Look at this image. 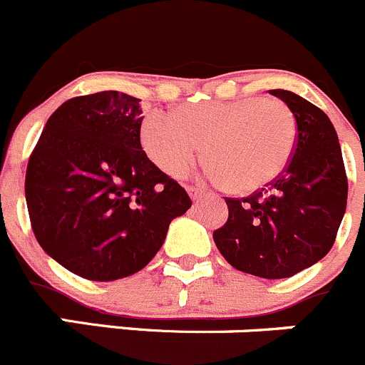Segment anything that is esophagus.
I'll return each instance as SVG.
<instances>
[{
    "label": "esophagus",
    "instance_id": "obj_1",
    "mask_svg": "<svg viewBox=\"0 0 365 365\" xmlns=\"http://www.w3.org/2000/svg\"><path fill=\"white\" fill-rule=\"evenodd\" d=\"M187 192L190 194V198L192 200H198V198H202V194H203V190L200 189V187H192V185H187Z\"/></svg>",
    "mask_w": 365,
    "mask_h": 365
}]
</instances>
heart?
I'll use <instances>...</instances> for the list:
<instances>
[{
    "label": "heart",
    "instance_id": "1",
    "mask_svg": "<svg viewBox=\"0 0 365 365\" xmlns=\"http://www.w3.org/2000/svg\"><path fill=\"white\" fill-rule=\"evenodd\" d=\"M140 140L149 158L175 178L192 169L205 142L210 178L247 194L284 171L297 142V122L277 98L205 101L180 106L175 115L148 113Z\"/></svg>",
    "mask_w": 365,
    "mask_h": 365
}]
</instances>
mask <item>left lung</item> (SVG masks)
Returning a JSON list of instances; mask_svg holds the SVG:
<instances>
[{
	"label": "left lung",
	"mask_w": 365,
	"mask_h": 365,
	"mask_svg": "<svg viewBox=\"0 0 365 365\" xmlns=\"http://www.w3.org/2000/svg\"><path fill=\"white\" fill-rule=\"evenodd\" d=\"M295 115L297 142L284 171L247 198H225L229 220L214 230L225 259L245 274L292 277L321 261L346 212L347 176L339 136L315 104L270 90Z\"/></svg>",
	"instance_id": "8db88e82"
}]
</instances>
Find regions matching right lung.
<instances>
[{
	"instance_id": "right-lung-1",
	"label": "right lung",
	"mask_w": 365,
	"mask_h": 365,
	"mask_svg": "<svg viewBox=\"0 0 365 365\" xmlns=\"http://www.w3.org/2000/svg\"><path fill=\"white\" fill-rule=\"evenodd\" d=\"M140 98L73 97L48 118L30 155L25 196L37 243L90 281L136 274L175 217L192 205L142 151Z\"/></svg>"
}]
</instances>
